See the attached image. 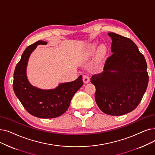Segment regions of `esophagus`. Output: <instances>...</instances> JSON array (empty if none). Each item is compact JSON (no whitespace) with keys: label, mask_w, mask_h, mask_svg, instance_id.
Wrapping results in <instances>:
<instances>
[{"label":"esophagus","mask_w":155,"mask_h":155,"mask_svg":"<svg viewBox=\"0 0 155 155\" xmlns=\"http://www.w3.org/2000/svg\"><path fill=\"white\" fill-rule=\"evenodd\" d=\"M89 81H90V78L89 76H87L86 75H83V82L84 84H87L88 82H89Z\"/></svg>","instance_id":"34e87169"}]
</instances>
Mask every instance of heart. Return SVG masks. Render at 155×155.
Returning <instances> with one entry per match:
<instances>
[{
  "label": "heart",
  "instance_id": "heart-1",
  "mask_svg": "<svg viewBox=\"0 0 155 155\" xmlns=\"http://www.w3.org/2000/svg\"><path fill=\"white\" fill-rule=\"evenodd\" d=\"M96 48V44H91L89 46L88 49H87V50H88V51H87V54H88V55L92 54L94 51H95ZM99 51H100L101 53H103L104 52V49L103 48H101Z\"/></svg>",
  "mask_w": 155,
  "mask_h": 155
}]
</instances>
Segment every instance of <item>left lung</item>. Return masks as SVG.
Masks as SVG:
<instances>
[{"mask_svg": "<svg viewBox=\"0 0 155 155\" xmlns=\"http://www.w3.org/2000/svg\"><path fill=\"white\" fill-rule=\"evenodd\" d=\"M111 40L112 54L103 71L91 78L96 87L95 99L107 115L120 116L136 108L148 84L149 77L144 56L129 38L107 33Z\"/></svg>", "mask_w": 155, "mask_h": 155, "instance_id": "8db88e82", "label": "left lung"}]
</instances>
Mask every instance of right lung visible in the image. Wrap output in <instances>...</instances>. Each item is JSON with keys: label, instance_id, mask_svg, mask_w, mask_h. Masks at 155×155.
Returning a JSON list of instances; mask_svg holds the SVG:
<instances>
[{"label": "right lung", "instance_id": "1", "mask_svg": "<svg viewBox=\"0 0 155 155\" xmlns=\"http://www.w3.org/2000/svg\"><path fill=\"white\" fill-rule=\"evenodd\" d=\"M38 40L23 52L14 72L13 89L23 107L31 115L40 118H53L62 115L68 110L71 100L83 85L82 76L73 82L61 83L55 89L44 90L33 86L26 75V67L31 52L37 45H46Z\"/></svg>", "mask_w": 155, "mask_h": 155}]
</instances>
